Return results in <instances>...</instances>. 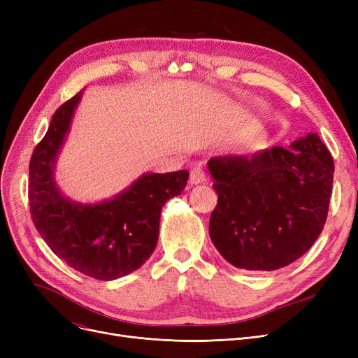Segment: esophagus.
<instances>
[{
    "instance_id": "1",
    "label": "esophagus",
    "mask_w": 358,
    "mask_h": 358,
    "mask_svg": "<svg viewBox=\"0 0 358 358\" xmlns=\"http://www.w3.org/2000/svg\"><path fill=\"white\" fill-rule=\"evenodd\" d=\"M203 181H206V174L201 171V169L200 168L192 169V173H190V184H200Z\"/></svg>"
}]
</instances>
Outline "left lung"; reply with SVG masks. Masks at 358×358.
I'll use <instances>...</instances> for the list:
<instances>
[{
  "label": "left lung",
  "mask_w": 358,
  "mask_h": 358,
  "mask_svg": "<svg viewBox=\"0 0 358 358\" xmlns=\"http://www.w3.org/2000/svg\"><path fill=\"white\" fill-rule=\"evenodd\" d=\"M217 204L210 215L213 245L232 266L273 271L302 257L328 216L334 159L316 134L251 157L208 162Z\"/></svg>",
  "instance_id": "1"
}]
</instances>
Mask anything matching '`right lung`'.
I'll use <instances>...</instances> for the list:
<instances>
[{
  "label": "right lung",
  "instance_id": "add662e5",
  "mask_svg": "<svg viewBox=\"0 0 358 358\" xmlns=\"http://www.w3.org/2000/svg\"><path fill=\"white\" fill-rule=\"evenodd\" d=\"M81 92L59 106L29 164L31 220L55 255L97 280H116L138 270L154 252L159 217L168 199L181 194L189 171L145 174L113 200L80 204L64 197L53 178Z\"/></svg>",
  "mask_w": 358,
  "mask_h": 358
}]
</instances>
